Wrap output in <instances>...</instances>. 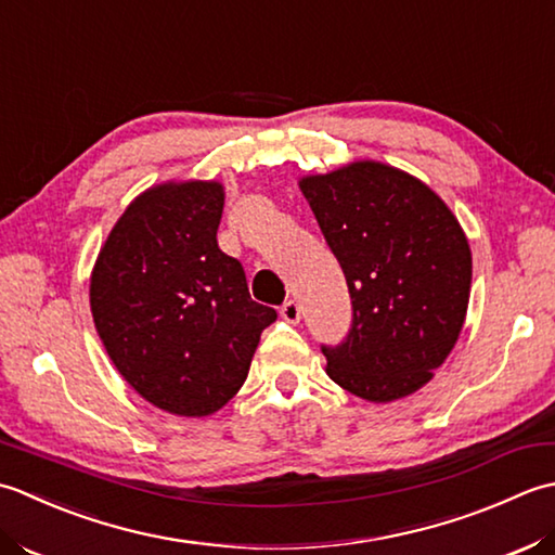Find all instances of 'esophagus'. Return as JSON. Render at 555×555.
Here are the masks:
<instances>
[{
    "label": "esophagus",
    "instance_id": "esophagus-1",
    "mask_svg": "<svg viewBox=\"0 0 555 555\" xmlns=\"http://www.w3.org/2000/svg\"><path fill=\"white\" fill-rule=\"evenodd\" d=\"M280 315L282 319H285L287 323H299V319H301V307L294 299H289V301H285L280 307Z\"/></svg>",
    "mask_w": 555,
    "mask_h": 555
}]
</instances>
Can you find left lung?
<instances>
[{
    "label": "left lung",
    "mask_w": 555,
    "mask_h": 555,
    "mask_svg": "<svg viewBox=\"0 0 555 555\" xmlns=\"http://www.w3.org/2000/svg\"><path fill=\"white\" fill-rule=\"evenodd\" d=\"M352 297V331L323 347L327 376L369 402L424 388L467 315L472 251L465 230L422 179L357 160L299 179Z\"/></svg>",
    "instance_id": "8db88e82"
}]
</instances>
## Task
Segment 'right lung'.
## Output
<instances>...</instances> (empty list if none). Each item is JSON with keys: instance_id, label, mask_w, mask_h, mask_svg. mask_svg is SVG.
I'll list each match as a JSON object with an SVG mask.
<instances>
[{"instance_id": "1", "label": "right lung", "mask_w": 555, "mask_h": 555, "mask_svg": "<svg viewBox=\"0 0 555 555\" xmlns=\"http://www.w3.org/2000/svg\"><path fill=\"white\" fill-rule=\"evenodd\" d=\"M220 182H165L135 196L100 248L90 311L112 364L143 400L208 416L248 376L275 309L256 304L222 254Z\"/></svg>"}]
</instances>
